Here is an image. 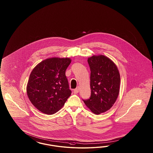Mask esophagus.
<instances>
[{
    "label": "esophagus",
    "mask_w": 153,
    "mask_h": 153,
    "mask_svg": "<svg viewBox=\"0 0 153 153\" xmlns=\"http://www.w3.org/2000/svg\"><path fill=\"white\" fill-rule=\"evenodd\" d=\"M79 87L78 86L77 88H75L74 90V94H77V93H79Z\"/></svg>",
    "instance_id": "1"
}]
</instances>
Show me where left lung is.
<instances>
[{
  "instance_id": "left-lung-1",
  "label": "left lung",
  "mask_w": 153,
  "mask_h": 153,
  "mask_svg": "<svg viewBox=\"0 0 153 153\" xmlns=\"http://www.w3.org/2000/svg\"><path fill=\"white\" fill-rule=\"evenodd\" d=\"M90 68L91 97L83 100L95 114L109 110L115 103L120 89V74L117 66L104 55H94L88 59Z\"/></svg>"
}]
</instances>
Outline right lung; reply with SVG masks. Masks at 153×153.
Listing matches in <instances>:
<instances>
[{"mask_svg":"<svg viewBox=\"0 0 153 153\" xmlns=\"http://www.w3.org/2000/svg\"><path fill=\"white\" fill-rule=\"evenodd\" d=\"M71 61L70 58H47L31 71L27 95L33 105L42 113L53 114L59 111L71 95L65 70Z\"/></svg>","mask_w":153,"mask_h":153,"instance_id":"1","label":"right lung"}]
</instances>
